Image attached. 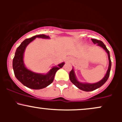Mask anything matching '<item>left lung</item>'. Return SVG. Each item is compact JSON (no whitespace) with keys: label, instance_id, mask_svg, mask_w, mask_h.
I'll return each mask as SVG.
<instances>
[{"label":"left lung","instance_id":"left-lung-1","mask_svg":"<svg viewBox=\"0 0 122 122\" xmlns=\"http://www.w3.org/2000/svg\"><path fill=\"white\" fill-rule=\"evenodd\" d=\"M93 43L94 44H96L97 46L102 47V48H103L106 50V52L108 54V60H109V65H108V68L107 72L106 73V75H105L103 79L101 80L100 81L96 82V83L93 84H89V83H82V82H79L77 80L76 77L75 72H74V69H72V71H71L69 73V79L71 81L73 84L74 85H76L78 88H79L81 90L84 91L86 92H89V91H94L95 89H97V88H100V86H102L107 81V80L108 79L109 76H110V70L111 68V61L110 58V51H108V50L107 49V48L106 47V45L104 44V43L101 41H99L96 39H91Z\"/></svg>","mask_w":122,"mask_h":122}]
</instances>
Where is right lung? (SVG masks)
Returning a JSON list of instances; mask_svg holds the SVG:
<instances>
[{"label":"right lung","instance_id":"add662e5","mask_svg":"<svg viewBox=\"0 0 122 122\" xmlns=\"http://www.w3.org/2000/svg\"><path fill=\"white\" fill-rule=\"evenodd\" d=\"M36 38H50L49 36L40 34L23 41L15 51L12 61V67L15 77L21 83L31 89H40L46 87L53 81L56 73L62 68L65 63L62 62L58 66H54L45 75L37 73L27 69L23 62V54L26 46Z\"/></svg>","mask_w":122,"mask_h":122}]
</instances>
